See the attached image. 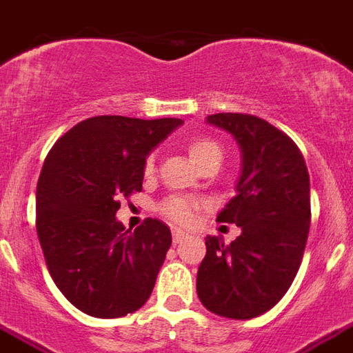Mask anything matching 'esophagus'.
Here are the masks:
<instances>
[{
    "label": "esophagus",
    "mask_w": 353,
    "mask_h": 353,
    "mask_svg": "<svg viewBox=\"0 0 353 353\" xmlns=\"http://www.w3.org/2000/svg\"><path fill=\"white\" fill-rule=\"evenodd\" d=\"M172 237H174V243L177 245V243H181L183 239H185L186 234H185V232H181V230H174V232H172Z\"/></svg>",
    "instance_id": "obj_1"
}]
</instances>
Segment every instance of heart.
Instances as JSON below:
<instances>
[{
    "instance_id": "obj_1",
    "label": "heart",
    "mask_w": 353,
    "mask_h": 353,
    "mask_svg": "<svg viewBox=\"0 0 353 353\" xmlns=\"http://www.w3.org/2000/svg\"><path fill=\"white\" fill-rule=\"evenodd\" d=\"M188 156H190L192 163L196 167H201L203 163L212 159V157H223L221 147L217 145L216 141L212 139H206V137H197V139H192L188 143ZM154 170V159L148 157L147 163H145V172L150 174ZM197 206H199V201L194 199V197H186V196H174L168 197L167 201L161 205V212L168 219H172L177 225H188V223L194 219V214H196Z\"/></svg>"
}]
</instances>
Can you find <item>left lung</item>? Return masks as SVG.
<instances>
[{
  "mask_svg": "<svg viewBox=\"0 0 353 353\" xmlns=\"http://www.w3.org/2000/svg\"><path fill=\"white\" fill-rule=\"evenodd\" d=\"M206 123L230 134L241 152L236 197L219 223L241 226L230 245L206 236L197 297L228 319H252L276 306L299 270L310 228V177L296 143L265 119L214 114Z\"/></svg>",
  "mask_w": 353,
  "mask_h": 353,
  "instance_id": "8db88e82",
  "label": "left lung"
}]
</instances>
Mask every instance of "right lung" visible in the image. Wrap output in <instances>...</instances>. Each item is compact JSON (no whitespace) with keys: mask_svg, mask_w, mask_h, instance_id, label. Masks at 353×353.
Returning a JSON list of instances; mask_svg holds the SVG:
<instances>
[{"mask_svg":"<svg viewBox=\"0 0 353 353\" xmlns=\"http://www.w3.org/2000/svg\"><path fill=\"white\" fill-rule=\"evenodd\" d=\"M181 119L97 116L61 136L43 163L36 228L48 272L77 310L116 319L150 297L172 234L159 219L117 221L119 197L143 188L145 163Z\"/></svg>","mask_w":353,"mask_h":353,"instance_id":"add662e5","label":"right lung"}]
</instances>
